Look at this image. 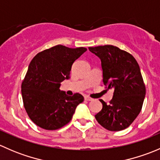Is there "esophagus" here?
Masks as SVG:
<instances>
[{"label":"esophagus","instance_id":"1","mask_svg":"<svg viewBox=\"0 0 160 160\" xmlns=\"http://www.w3.org/2000/svg\"><path fill=\"white\" fill-rule=\"evenodd\" d=\"M84 99H85V101H93V98H90V97H88V96H85Z\"/></svg>","mask_w":160,"mask_h":160}]
</instances>
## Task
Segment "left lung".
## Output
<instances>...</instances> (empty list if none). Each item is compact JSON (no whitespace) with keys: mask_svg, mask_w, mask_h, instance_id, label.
Returning a JSON list of instances; mask_svg holds the SVG:
<instances>
[{"mask_svg":"<svg viewBox=\"0 0 160 160\" xmlns=\"http://www.w3.org/2000/svg\"><path fill=\"white\" fill-rule=\"evenodd\" d=\"M101 59L105 88L114 90L113 98L95 115L98 123L109 131L125 129L134 122L142 108L146 85L139 66L129 52L106 45L89 47Z\"/></svg>","mask_w":160,"mask_h":160,"instance_id":"left-lung-1","label":"left lung"}]
</instances>
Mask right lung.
Here are the masks:
<instances>
[{
  "label": "right lung",
  "instance_id": "1",
  "mask_svg": "<svg viewBox=\"0 0 160 160\" xmlns=\"http://www.w3.org/2000/svg\"><path fill=\"white\" fill-rule=\"evenodd\" d=\"M86 51L83 47L71 49L57 45L32 59L22 83V95L28 117L38 127L46 130L62 128L83 101L80 93L67 96L59 88L62 80L70 78L74 61Z\"/></svg>",
  "mask_w": 160,
  "mask_h": 160
}]
</instances>
